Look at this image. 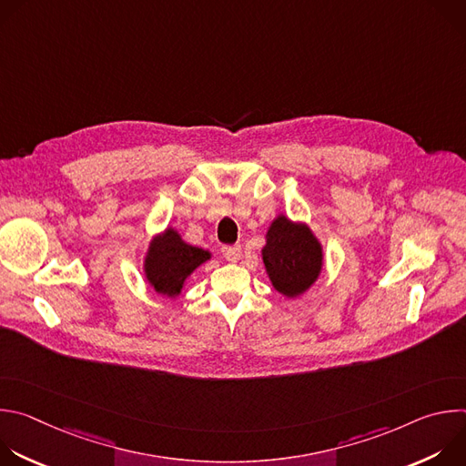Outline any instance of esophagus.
<instances>
[{
	"mask_svg": "<svg viewBox=\"0 0 466 466\" xmlns=\"http://www.w3.org/2000/svg\"><path fill=\"white\" fill-rule=\"evenodd\" d=\"M221 252H223V256H225L228 261H232V263L241 258V247H239V245H227V247L221 248Z\"/></svg>",
	"mask_w": 466,
	"mask_h": 466,
	"instance_id": "esophagus-1",
	"label": "esophagus"
}]
</instances>
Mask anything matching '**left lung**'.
<instances>
[{
	"label": "left lung",
	"instance_id": "8db88e82",
	"mask_svg": "<svg viewBox=\"0 0 466 466\" xmlns=\"http://www.w3.org/2000/svg\"><path fill=\"white\" fill-rule=\"evenodd\" d=\"M261 259L273 288L286 299H299L320 277L324 252L306 223L279 214L265 234Z\"/></svg>",
	"mask_w": 466,
	"mask_h": 466
}]
</instances>
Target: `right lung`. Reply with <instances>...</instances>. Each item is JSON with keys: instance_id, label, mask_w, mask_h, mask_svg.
Segmentation results:
<instances>
[{"instance_id": "1", "label": "right lung", "mask_w": 466, "mask_h": 466, "mask_svg": "<svg viewBox=\"0 0 466 466\" xmlns=\"http://www.w3.org/2000/svg\"><path fill=\"white\" fill-rule=\"evenodd\" d=\"M208 259H212L210 250L186 243L177 228L167 227L149 241L144 256V275L155 293L177 299L182 295L187 279Z\"/></svg>"}]
</instances>
